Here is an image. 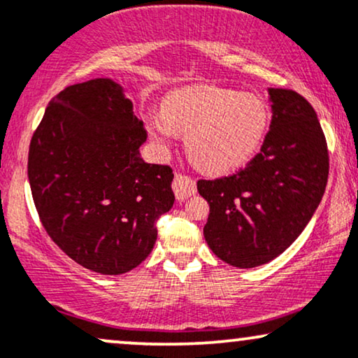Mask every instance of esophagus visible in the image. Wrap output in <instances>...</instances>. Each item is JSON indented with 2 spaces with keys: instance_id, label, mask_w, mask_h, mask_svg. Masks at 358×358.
Masks as SVG:
<instances>
[{
  "instance_id": "1",
  "label": "esophagus",
  "mask_w": 358,
  "mask_h": 358,
  "mask_svg": "<svg viewBox=\"0 0 358 358\" xmlns=\"http://www.w3.org/2000/svg\"><path fill=\"white\" fill-rule=\"evenodd\" d=\"M171 187H173L175 195L180 201L187 200V198H190L192 195H195V193H196L195 180H193L192 176H188V175L176 173L175 178H173V183H171Z\"/></svg>"
}]
</instances>
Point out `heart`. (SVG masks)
Here are the masks:
<instances>
[{"label":"heart","mask_w":358,"mask_h":358,"mask_svg":"<svg viewBox=\"0 0 358 358\" xmlns=\"http://www.w3.org/2000/svg\"><path fill=\"white\" fill-rule=\"evenodd\" d=\"M268 106L255 93L188 88L166 98L162 111L146 116L150 136L168 146L187 135L190 160L212 175L238 170L255 157L268 130Z\"/></svg>","instance_id":"1"}]
</instances>
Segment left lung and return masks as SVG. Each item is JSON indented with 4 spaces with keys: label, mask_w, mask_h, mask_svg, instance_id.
I'll list each match as a JSON object with an SVG mask.
<instances>
[{
    "label": "left lung",
    "mask_w": 358,
    "mask_h": 358,
    "mask_svg": "<svg viewBox=\"0 0 358 358\" xmlns=\"http://www.w3.org/2000/svg\"><path fill=\"white\" fill-rule=\"evenodd\" d=\"M268 93L272 123L260 152L234 175L196 183L210 205L206 243L238 268L285 252L313 217L329 180V150L315 110L294 90Z\"/></svg>",
    "instance_id": "left-lung-1"
}]
</instances>
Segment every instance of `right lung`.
<instances>
[{
  "instance_id": "obj_1",
  "label": "right lung",
  "mask_w": 358,
  "mask_h": 358,
  "mask_svg": "<svg viewBox=\"0 0 358 358\" xmlns=\"http://www.w3.org/2000/svg\"><path fill=\"white\" fill-rule=\"evenodd\" d=\"M143 122L108 78L71 85L50 101L28 153L31 195L46 234L101 275L135 268L173 206V170L140 157Z\"/></svg>"
}]
</instances>
